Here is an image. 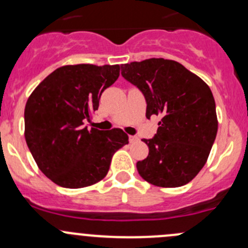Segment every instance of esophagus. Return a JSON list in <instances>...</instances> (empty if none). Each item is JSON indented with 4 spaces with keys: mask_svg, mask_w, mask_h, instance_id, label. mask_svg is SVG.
Instances as JSON below:
<instances>
[{
    "mask_svg": "<svg viewBox=\"0 0 248 248\" xmlns=\"http://www.w3.org/2000/svg\"><path fill=\"white\" fill-rule=\"evenodd\" d=\"M138 141V138L136 136H129V142H136Z\"/></svg>",
    "mask_w": 248,
    "mask_h": 248,
    "instance_id": "esophagus-1",
    "label": "esophagus"
}]
</instances>
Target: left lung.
Returning a JSON list of instances; mask_svg holds the SVG:
<instances>
[{"mask_svg":"<svg viewBox=\"0 0 248 248\" xmlns=\"http://www.w3.org/2000/svg\"><path fill=\"white\" fill-rule=\"evenodd\" d=\"M121 74L146 99V117L161 116L149 156L137 163L140 176L158 187H180L197 176L216 139L218 121L210 87L172 60L122 64Z\"/></svg>","mask_w":248,"mask_h":248,"instance_id":"8db88e82","label":"left lung"}]
</instances>
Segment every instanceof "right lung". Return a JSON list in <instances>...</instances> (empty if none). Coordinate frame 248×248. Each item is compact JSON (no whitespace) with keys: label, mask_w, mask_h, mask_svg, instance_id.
Instances as JSON below:
<instances>
[{"label":"right lung","mask_w":248,"mask_h":248,"mask_svg":"<svg viewBox=\"0 0 248 248\" xmlns=\"http://www.w3.org/2000/svg\"><path fill=\"white\" fill-rule=\"evenodd\" d=\"M120 76L119 64L55 69L27 99L25 139L42 172L64 188H82L108 174L112 155L128 144L122 129L84 127Z\"/></svg>","instance_id":"obj_1"}]
</instances>
